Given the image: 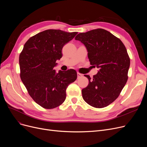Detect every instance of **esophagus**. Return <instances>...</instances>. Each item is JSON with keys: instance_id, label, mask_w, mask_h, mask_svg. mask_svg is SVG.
<instances>
[{"instance_id": "1", "label": "esophagus", "mask_w": 147, "mask_h": 147, "mask_svg": "<svg viewBox=\"0 0 147 147\" xmlns=\"http://www.w3.org/2000/svg\"><path fill=\"white\" fill-rule=\"evenodd\" d=\"M83 76V74H81V73H78V78H82V77Z\"/></svg>"}]
</instances>
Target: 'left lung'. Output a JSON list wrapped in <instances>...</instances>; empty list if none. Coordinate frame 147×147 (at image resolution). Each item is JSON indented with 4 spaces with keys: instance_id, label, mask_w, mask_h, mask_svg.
Segmentation results:
<instances>
[{
    "instance_id": "1",
    "label": "left lung",
    "mask_w": 147,
    "mask_h": 147,
    "mask_svg": "<svg viewBox=\"0 0 147 147\" xmlns=\"http://www.w3.org/2000/svg\"><path fill=\"white\" fill-rule=\"evenodd\" d=\"M75 40L87 49L91 65L99 69L86 88L82 90L83 99L95 108H104L114 102L127 82L130 58L124 44L110 32L98 28L78 34Z\"/></svg>"
}]
</instances>
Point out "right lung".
Instances as JSON below:
<instances>
[{"mask_svg": "<svg viewBox=\"0 0 147 147\" xmlns=\"http://www.w3.org/2000/svg\"><path fill=\"white\" fill-rule=\"evenodd\" d=\"M78 32L47 30L30 37L19 57L20 78L34 101L46 109L56 108L66 98V89L78 75L73 69L56 72L63 46Z\"/></svg>", "mask_w": 147, "mask_h": 147, "instance_id": "obj_1", "label": "right lung"}]
</instances>
